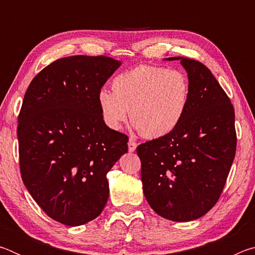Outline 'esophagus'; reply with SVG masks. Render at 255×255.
<instances>
[{
    "label": "esophagus",
    "instance_id": "34e87169",
    "mask_svg": "<svg viewBox=\"0 0 255 255\" xmlns=\"http://www.w3.org/2000/svg\"><path fill=\"white\" fill-rule=\"evenodd\" d=\"M136 147H137L136 141L132 140V139H129V141H128V150H129V152H130V153L135 152Z\"/></svg>",
    "mask_w": 255,
    "mask_h": 255
}]
</instances>
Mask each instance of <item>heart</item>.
Segmentation results:
<instances>
[{
	"label": "heart",
	"mask_w": 255,
	"mask_h": 255,
	"mask_svg": "<svg viewBox=\"0 0 255 255\" xmlns=\"http://www.w3.org/2000/svg\"><path fill=\"white\" fill-rule=\"evenodd\" d=\"M112 91L101 89L97 101L101 118L111 130H120L130 119L146 138L169 135L187 111L190 83L178 70L141 64L120 73Z\"/></svg>",
	"instance_id": "heart-1"
}]
</instances>
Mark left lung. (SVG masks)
<instances>
[{"instance_id": "obj_1", "label": "left lung", "mask_w": 255, "mask_h": 255, "mask_svg": "<svg viewBox=\"0 0 255 255\" xmlns=\"http://www.w3.org/2000/svg\"><path fill=\"white\" fill-rule=\"evenodd\" d=\"M181 60L190 97L182 120L169 135L137 147L146 200L155 213L190 222L208 213L225 187L236 152L235 112L208 67Z\"/></svg>"}]
</instances>
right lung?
<instances>
[{
  "instance_id": "obj_1",
  "label": "right lung",
  "mask_w": 255,
  "mask_h": 255,
  "mask_svg": "<svg viewBox=\"0 0 255 255\" xmlns=\"http://www.w3.org/2000/svg\"><path fill=\"white\" fill-rule=\"evenodd\" d=\"M122 62L70 56L33 77L18 118L20 172L33 200L54 221L80 226L102 213L107 173L128 152V137L101 118L97 96Z\"/></svg>"
}]
</instances>
